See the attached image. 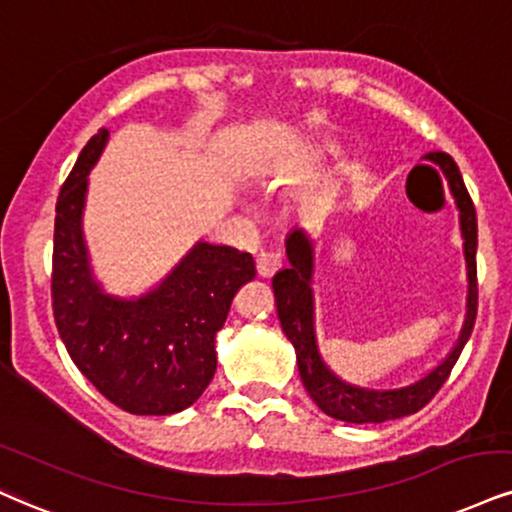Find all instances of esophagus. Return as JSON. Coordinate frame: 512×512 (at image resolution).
Returning <instances> with one entry per match:
<instances>
[{
    "label": "esophagus",
    "mask_w": 512,
    "mask_h": 512,
    "mask_svg": "<svg viewBox=\"0 0 512 512\" xmlns=\"http://www.w3.org/2000/svg\"><path fill=\"white\" fill-rule=\"evenodd\" d=\"M279 264H281L279 252H274V250H262L260 255H257V274H260L262 279H269V276L276 274V269H279Z\"/></svg>",
    "instance_id": "34e87169"
}]
</instances>
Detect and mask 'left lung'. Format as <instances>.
<instances>
[{
  "label": "left lung",
  "instance_id": "8db88e82",
  "mask_svg": "<svg viewBox=\"0 0 512 512\" xmlns=\"http://www.w3.org/2000/svg\"><path fill=\"white\" fill-rule=\"evenodd\" d=\"M427 159L439 164L448 181V188H451L455 207L460 212V231H463L467 262V312L458 343L446 355V360L439 362L422 379L412 381L408 386H400V389H365V386L348 384V381L331 372L329 365L322 360V353H319L315 331V295H312L315 243H312L305 229H293L286 238L288 267L281 269L272 281L276 312H279L283 334L288 336V341L295 348V360H298L303 386L317 403V408L334 417V420L377 424L398 420V417L422 410L436 396L443 381L448 379L474 329V319H477V212H474L472 197L467 193L465 181L453 157L443 155V152H432Z\"/></svg>",
  "mask_w": 512,
  "mask_h": 512
}]
</instances>
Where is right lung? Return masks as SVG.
<instances>
[{
  "mask_svg": "<svg viewBox=\"0 0 512 512\" xmlns=\"http://www.w3.org/2000/svg\"><path fill=\"white\" fill-rule=\"evenodd\" d=\"M109 140L92 135L61 186L54 219L52 307L59 336L85 379L131 415L190 408L217 372V331L233 295L255 279L250 252L197 240L152 291L107 293L83 236L88 174Z\"/></svg>",
  "mask_w": 512,
  "mask_h": 512,
  "instance_id": "1",
  "label": "right lung"
}]
</instances>
